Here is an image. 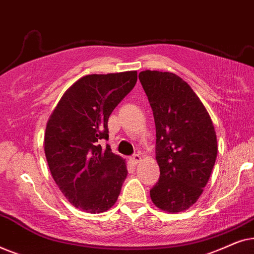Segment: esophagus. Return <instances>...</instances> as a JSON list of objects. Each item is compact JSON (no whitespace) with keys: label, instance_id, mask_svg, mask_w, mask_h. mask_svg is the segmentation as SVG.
Segmentation results:
<instances>
[{"label":"esophagus","instance_id":"34e87169","mask_svg":"<svg viewBox=\"0 0 254 254\" xmlns=\"http://www.w3.org/2000/svg\"><path fill=\"white\" fill-rule=\"evenodd\" d=\"M130 161H131V163H133V164H137V163L141 161V155H138V154L133 155L130 157Z\"/></svg>","mask_w":254,"mask_h":254}]
</instances>
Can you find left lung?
I'll return each instance as SVG.
<instances>
[{"label":"left lung","instance_id":"1","mask_svg":"<svg viewBox=\"0 0 254 254\" xmlns=\"http://www.w3.org/2000/svg\"><path fill=\"white\" fill-rule=\"evenodd\" d=\"M138 78L156 126L158 182L150 196L162 210L178 213L196 202L217 156L214 125L192 88L169 71L145 70Z\"/></svg>","mask_w":254,"mask_h":254}]
</instances>
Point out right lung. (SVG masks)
Wrapping results in <instances>:
<instances>
[{
    "instance_id": "1",
    "label": "right lung",
    "mask_w": 254,
    "mask_h": 254,
    "mask_svg": "<svg viewBox=\"0 0 254 254\" xmlns=\"http://www.w3.org/2000/svg\"><path fill=\"white\" fill-rule=\"evenodd\" d=\"M136 71L86 75L69 88L55 107L45 131V155L52 177L69 202L86 213L110 209L127 176L125 159L107 144V123L131 91Z\"/></svg>"
}]
</instances>
